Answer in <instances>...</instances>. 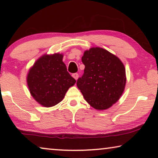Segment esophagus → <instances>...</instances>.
Listing matches in <instances>:
<instances>
[{"mask_svg":"<svg viewBox=\"0 0 158 158\" xmlns=\"http://www.w3.org/2000/svg\"><path fill=\"white\" fill-rule=\"evenodd\" d=\"M72 76L73 77V78L74 79L77 80V79H78V77H79V74H78V73H74V74H73V75Z\"/></svg>","mask_w":158,"mask_h":158,"instance_id":"1","label":"esophagus"}]
</instances>
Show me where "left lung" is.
Returning <instances> with one entry per match:
<instances>
[{"instance_id":"8db88e82","label":"left lung","mask_w":158,"mask_h":158,"mask_svg":"<svg viewBox=\"0 0 158 158\" xmlns=\"http://www.w3.org/2000/svg\"><path fill=\"white\" fill-rule=\"evenodd\" d=\"M81 60L84 73L77 85L85 101L98 110L111 107L124 91L126 75L123 63L100 47L85 51Z\"/></svg>"}]
</instances>
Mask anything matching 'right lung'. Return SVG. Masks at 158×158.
Returning <instances> with one entry per match:
<instances>
[{
  "mask_svg": "<svg viewBox=\"0 0 158 158\" xmlns=\"http://www.w3.org/2000/svg\"><path fill=\"white\" fill-rule=\"evenodd\" d=\"M63 55L44 54L38 58L27 74V84L33 98L45 107L56 105L63 100L76 80L67 71Z\"/></svg>",
  "mask_w": 158,
  "mask_h": 158,
  "instance_id": "add662e5",
  "label": "right lung"
}]
</instances>
